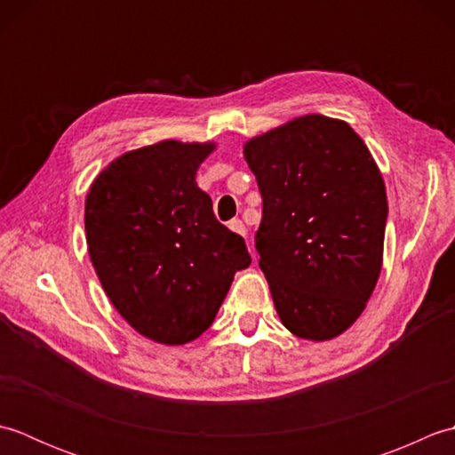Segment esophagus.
Listing matches in <instances>:
<instances>
[{
	"instance_id": "esophagus-1",
	"label": "esophagus",
	"mask_w": 455,
	"mask_h": 455,
	"mask_svg": "<svg viewBox=\"0 0 455 455\" xmlns=\"http://www.w3.org/2000/svg\"><path fill=\"white\" fill-rule=\"evenodd\" d=\"M228 228L233 230V233H236V235H240V236H246V227H244V222L240 220V219H235V220H230L228 222Z\"/></svg>"
}]
</instances>
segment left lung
I'll return each mask as SVG.
<instances>
[{"label":"left lung","instance_id":"left-lung-1","mask_svg":"<svg viewBox=\"0 0 455 455\" xmlns=\"http://www.w3.org/2000/svg\"><path fill=\"white\" fill-rule=\"evenodd\" d=\"M262 196L256 230L283 326L305 340L350 328L371 297L383 262L387 193L350 124L305 115L246 142Z\"/></svg>","mask_w":455,"mask_h":455}]
</instances>
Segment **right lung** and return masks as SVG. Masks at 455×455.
I'll return each mask as SVG.
<instances>
[{
  "label": "right lung",
  "mask_w": 455,
  "mask_h": 455,
  "mask_svg": "<svg viewBox=\"0 0 455 455\" xmlns=\"http://www.w3.org/2000/svg\"><path fill=\"white\" fill-rule=\"evenodd\" d=\"M212 148L164 140L131 150L85 199V238L105 293L134 331L160 344L205 332L235 274L252 262L196 183Z\"/></svg>",
  "instance_id": "1"
}]
</instances>
